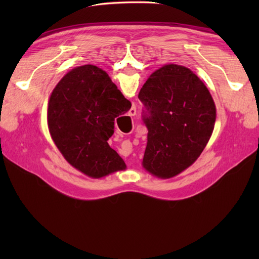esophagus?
<instances>
[{
    "instance_id": "esophagus-1",
    "label": "esophagus",
    "mask_w": 259,
    "mask_h": 259,
    "mask_svg": "<svg viewBox=\"0 0 259 259\" xmlns=\"http://www.w3.org/2000/svg\"><path fill=\"white\" fill-rule=\"evenodd\" d=\"M135 114H136V108H135V107H132V108L130 109V111H128V115L134 116Z\"/></svg>"
}]
</instances>
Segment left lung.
I'll list each match as a JSON object with an SVG mask.
<instances>
[{
    "label": "left lung",
    "instance_id": "8db88e82",
    "mask_svg": "<svg viewBox=\"0 0 259 259\" xmlns=\"http://www.w3.org/2000/svg\"><path fill=\"white\" fill-rule=\"evenodd\" d=\"M138 97L148 110L143 167L161 179L175 177L197 161L213 134V97L197 74L176 64L151 73Z\"/></svg>",
    "mask_w": 259,
    "mask_h": 259
}]
</instances>
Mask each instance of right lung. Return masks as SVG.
Listing matches in <instances>:
<instances>
[{
    "instance_id": "add662e5",
    "label": "right lung",
    "mask_w": 259,
    "mask_h": 259,
    "mask_svg": "<svg viewBox=\"0 0 259 259\" xmlns=\"http://www.w3.org/2000/svg\"><path fill=\"white\" fill-rule=\"evenodd\" d=\"M132 104L106 71L94 65L75 67L53 90L48 104V125L66 161L92 178L126 168L109 146L114 119Z\"/></svg>"
}]
</instances>
